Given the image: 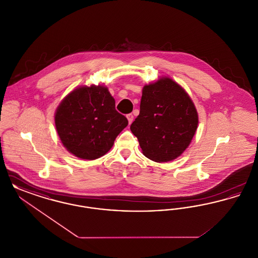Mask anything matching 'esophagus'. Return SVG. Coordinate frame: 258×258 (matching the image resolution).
<instances>
[{"mask_svg": "<svg viewBox=\"0 0 258 258\" xmlns=\"http://www.w3.org/2000/svg\"><path fill=\"white\" fill-rule=\"evenodd\" d=\"M126 118H127V121H128L130 124L133 123V121H134V115L133 114H127Z\"/></svg>", "mask_w": 258, "mask_h": 258, "instance_id": "esophagus-1", "label": "esophagus"}]
</instances>
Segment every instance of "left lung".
I'll use <instances>...</instances> for the list:
<instances>
[{"mask_svg": "<svg viewBox=\"0 0 258 258\" xmlns=\"http://www.w3.org/2000/svg\"><path fill=\"white\" fill-rule=\"evenodd\" d=\"M198 125V113L184 88L160 77L142 89L140 113L131 125L142 153L156 162L177 159L189 146Z\"/></svg>", "mask_w": 258, "mask_h": 258, "instance_id": "left-lung-1", "label": "left lung"}]
</instances>
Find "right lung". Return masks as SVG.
I'll return each mask as SVG.
<instances>
[{
  "mask_svg": "<svg viewBox=\"0 0 258 258\" xmlns=\"http://www.w3.org/2000/svg\"><path fill=\"white\" fill-rule=\"evenodd\" d=\"M54 118L63 147L88 160L104 156L128 123L115 109V99L103 85L75 88L60 102Z\"/></svg>",
  "mask_w": 258,
  "mask_h": 258,
  "instance_id": "right-lung-1",
  "label": "right lung"
}]
</instances>
